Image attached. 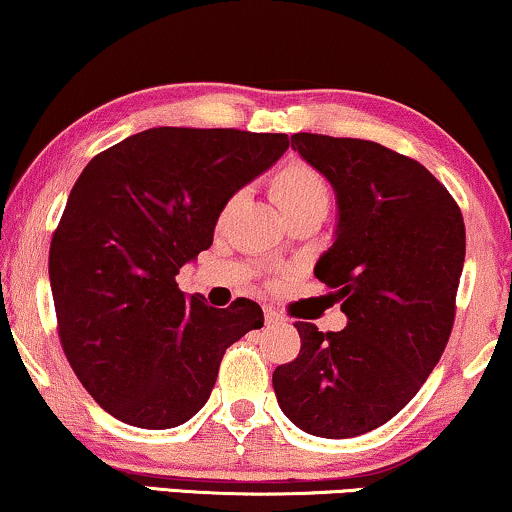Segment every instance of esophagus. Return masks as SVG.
<instances>
[{
    "label": "esophagus",
    "instance_id": "1",
    "mask_svg": "<svg viewBox=\"0 0 512 512\" xmlns=\"http://www.w3.org/2000/svg\"><path fill=\"white\" fill-rule=\"evenodd\" d=\"M264 321H267V326H278V323H283L286 319L274 312V309H264Z\"/></svg>",
    "mask_w": 512,
    "mask_h": 512
}]
</instances>
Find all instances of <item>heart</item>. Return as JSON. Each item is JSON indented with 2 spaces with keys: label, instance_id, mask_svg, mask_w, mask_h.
Here are the masks:
<instances>
[{
  "label": "heart",
  "instance_id": "1",
  "mask_svg": "<svg viewBox=\"0 0 512 512\" xmlns=\"http://www.w3.org/2000/svg\"><path fill=\"white\" fill-rule=\"evenodd\" d=\"M271 198L283 215L293 217L297 212L321 210L328 212L331 189L321 172L304 163H288L271 179Z\"/></svg>",
  "mask_w": 512,
  "mask_h": 512
}]
</instances>
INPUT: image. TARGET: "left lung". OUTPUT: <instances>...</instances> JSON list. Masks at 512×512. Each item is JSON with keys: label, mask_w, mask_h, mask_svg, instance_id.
<instances>
[{"label": "left lung", "mask_w": 512, "mask_h": 512, "mask_svg": "<svg viewBox=\"0 0 512 512\" xmlns=\"http://www.w3.org/2000/svg\"><path fill=\"white\" fill-rule=\"evenodd\" d=\"M335 191L333 245L314 276L347 316L338 333L297 321L300 354L274 371L281 411L314 437L371 432L416 397L456 312L465 226L456 200L416 160L364 139L293 134Z\"/></svg>", "instance_id": "obj_1"}]
</instances>
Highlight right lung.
<instances>
[{
	"instance_id": "obj_1",
	"label": "right lung",
	"mask_w": 512,
	"mask_h": 512,
	"mask_svg": "<svg viewBox=\"0 0 512 512\" xmlns=\"http://www.w3.org/2000/svg\"><path fill=\"white\" fill-rule=\"evenodd\" d=\"M288 146V134L155 127L84 167L51 238L49 281L63 352L103 411L177 428L210 399L226 347L264 326L257 302L210 307L174 276Z\"/></svg>"
}]
</instances>
